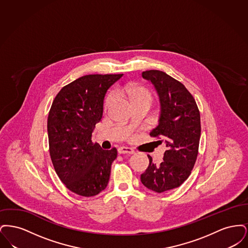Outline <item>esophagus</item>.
<instances>
[{"label": "esophagus", "instance_id": "34e87169", "mask_svg": "<svg viewBox=\"0 0 248 248\" xmlns=\"http://www.w3.org/2000/svg\"><path fill=\"white\" fill-rule=\"evenodd\" d=\"M119 154H134L135 151L128 147H120L118 149Z\"/></svg>", "mask_w": 248, "mask_h": 248}]
</instances>
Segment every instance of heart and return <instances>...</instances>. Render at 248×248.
<instances>
[{
	"instance_id": "heart-1",
	"label": "heart",
	"mask_w": 248,
	"mask_h": 248,
	"mask_svg": "<svg viewBox=\"0 0 248 248\" xmlns=\"http://www.w3.org/2000/svg\"><path fill=\"white\" fill-rule=\"evenodd\" d=\"M117 93L124 100L129 102L132 106L141 102H147L151 104L153 101V95L151 94V92L146 87L136 83H130L124 84L119 89ZM114 101H115L114 94H108L105 101V108H108L109 107L112 106Z\"/></svg>"
}]
</instances>
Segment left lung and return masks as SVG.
Listing matches in <instances>:
<instances>
[{"mask_svg":"<svg viewBox=\"0 0 248 248\" xmlns=\"http://www.w3.org/2000/svg\"><path fill=\"white\" fill-rule=\"evenodd\" d=\"M160 99L158 125L150 135L165 143L166 151L160 165L150 164L140 177L148 189L161 193L179 187L188 177L197 159L201 136L200 112L193 96L184 84L164 71H143Z\"/></svg>","mask_w":248,"mask_h":248,"instance_id":"obj_1","label":"left lung"}]
</instances>
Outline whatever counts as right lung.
Returning <instances> with one entry per match:
<instances>
[{
  "label": "right lung",
  "mask_w": 248,
  "mask_h": 248,
  "mask_svg": "<svg viewBox=\"0 0 248 248\" xmlns=\"http://www.w3.org/2000/svg\"><path fill=\"white\" fill-rule=\"evenodd\" d=\"M124 74H90L65 85L55 97L47 120L49 152L60 180L72 192L91 197L106 189L117 150L92 142L103 115L108 89Z\"/></svg>",
  "instance_id": "1"
}]
</instances>
